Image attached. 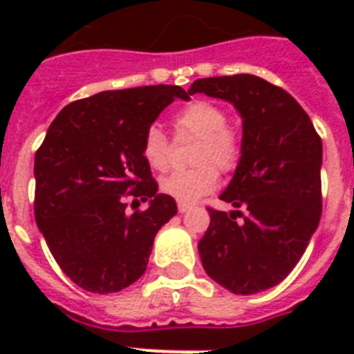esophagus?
I'll return each mask as SVG.
<instances>
[{
	"instance_id": "obj_1",
	"label": "esophagus",
	"mask_w": 354,
	"mask_h": 354,
	"mask_svg": "<svg viewBox=\"0 0 354 354\" xmlns=\"http://www.w3.org/2000/svg\"><path fill=\"white\" fill-rule=\"evenodd\" d=\"M191 207H193V205L183 204V202H180V204H178V211H180V213H187V211L191 209Z\"/></svg>"
}]
</instances>
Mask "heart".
<instances>
[{"mask_svg":"<svg viewBox=\"0 0 354 354\" xmlns=\"http://www.w3.org/2000/svg\"><path fill=\"white\" fill-rule=\"evenodd\" d=\"M227 115L218 104L209 101H193L172 115L178 138H198L194 147L193 163L189 171H174L161 178V191L178 202H196L211 193L218 183V172L235 169L241 158V141L233 128L226 124ZM141 154L154 171H163L171 161V141L160 127L147 128L141 143Z\"/></svg>","mask_w":354,"mask_h":354,"instance_id":"heart-1","label":"heart"}]
</instances>
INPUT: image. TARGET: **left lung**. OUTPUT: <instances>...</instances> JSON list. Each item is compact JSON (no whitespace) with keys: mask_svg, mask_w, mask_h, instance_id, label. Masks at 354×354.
Listing matches in <instances>:
<instances>
[{"mask_svg":"<svg viewBox=\"0 0 354 354\" xmlns=\"http://www.w3.org/2000/svg\"><path fill=\"white\" fill-rule=\"evenodd\" d=\"M189 93L232 102L242 118L241 160L221 194L235 211L209 209L202 266L233 294L268 290L290 274L319 224L322 139L290 93L255 75L198 79Z\"/></svg>","mask_w":354,"mask_h":354,"instance_id":"8db88e82","label":"left lung"}]
</instances>
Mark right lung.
<instances>
[{
    "label": "right lung",
    "instance_id": "obj_1",
    "mask_svg": "<svg viewBox=\"0 0 354 354\" xmlns=\"http://www.w3.org/2000/svg\"><path fill=\"white\" fill-rule=\"evenodd\" d=\"M180 86L101 91L58 113L35 156V218L53 257L93 294L127 288L149 264L156 233L178 213L141 154L147 128ZM149 201L128 214L126 198Z\"/></svg>",
    "mask_w": 354,
    "mask_h": 354
}]
</instances>
